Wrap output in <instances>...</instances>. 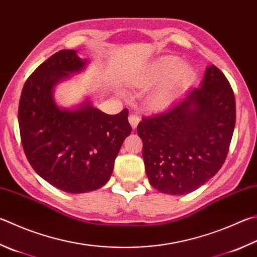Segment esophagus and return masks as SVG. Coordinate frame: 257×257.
<instances>
[{"label":"esophagus","instance_id":"1","mask_svg":"<svg viewBox=\"0 0 257 257\" xmlns=\"http://www.w3.org/2000/svg\"><path fill=\"white\" fill-rule=\"evenodd\" d=\"M139 115H138V113H132L129 115V123L132 124V127H133V129H135L137 127V124H138V122H139Z\"/></svg>","mask_w":257,"mask_h":257}]
</instances>
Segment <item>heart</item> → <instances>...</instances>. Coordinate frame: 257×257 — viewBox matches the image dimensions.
<instances>
[{"label": "heart", "instance_id": "b5f03b06", "mask_svg": "<svg viewBox=\"0 0 257 257\" xmlns=\"http://www.w3.org/2000/svg\"><path fill=\"white\" fill-rule=\"evenodd\" d=\"M194 80L195 71L190 64H182V59L176 56H164L137 73L133 77L132 85L142 90L157 86L149 101L153 108L162 109L185 91Z\"/></svg>", "mask_w": 257, "mask_h": 257}]
</instances>
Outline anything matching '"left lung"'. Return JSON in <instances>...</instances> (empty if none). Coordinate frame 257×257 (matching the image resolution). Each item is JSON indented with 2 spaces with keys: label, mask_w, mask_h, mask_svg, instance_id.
Wrapping results in <instances>:
<instances>
[{
  "label": "left lung",
  "mask_w": 257,
  "mask_h": 257,
  "mask_svg": "<svg viewBox=\"0 0 257 257\" xmlns=\"http://www.w3.org/2000/svg\"><path fill=\"white\" fill-rule=\"evenodd\" d=\"M236 121L235 95L214 65L199 88L165 111L143 118L137 133L149 183L165 194L192 192L221 169Z\"/></svg>",
  "instance_id": "obj_1"
}]
</instances>
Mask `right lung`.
<instances>
[{
    "label": "right lung",
    "instance_id": "1",
    "mask_svg": "<svg viewBox=\"0 0 257 257\" xmlns=\"http://www.w3.org/2000/svg\"><path fill=\"white\" fill-rule=\"evenodd\" d=\"M88 63L76 50L50 56L26 81L19 103L21 142L32 169L73 194L97 190L110 180L115 157L132 134L127 109L106 114L87 97L73 108L57 104L56 85L83 72Z\"/></svg>",
    "mask_w": 257,
    "mask_h": 257
}]
</instances>
